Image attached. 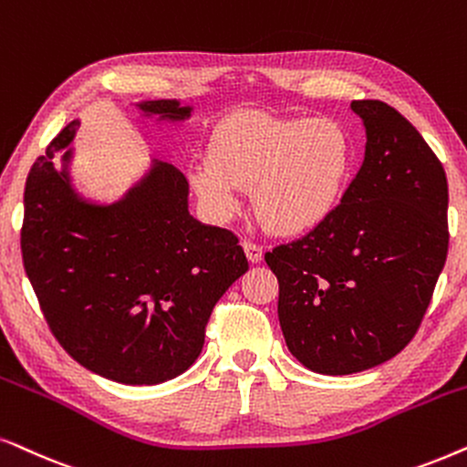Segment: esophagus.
<instances>
[{
    "label": "esophagus",
    "mask_w": 467,
    "mask_h": 467,
    "mask_svg": "<svg viewBox=\"0 0 467 467\" xmlns=\"http://www.w3.org/2000/svg\"><path fill=\"white\" fill-rule=\"evenodd\" d=\"M244 250H245V256H247V260H250V263H260V260H263V247H260L258 244H252V241H244Z\"/></svg>",
    "instance_id": "1"
}]
</instances>
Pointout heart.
Returning a JSON list of instances; mask_svg holds the SVG:
<instances>
[{"label":"heart","mask_w":467,"mask_h":467,"mask_svg":"<svg viewBox=\"0 0 467 467\" xmlns=\"http://www.w3.org/2000/svg\"><path fill=\"white\" fill-rule=\"evenodd\" d=\"M352 171V142L327 117L230 115L194 161L190 183L209 213L228 220L252 188L258 215L282 234L320 226L337 209Z\"/></svg>","instance_id":"heart-1"}]
</instances>
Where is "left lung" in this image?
Wrapping results in <instances>:
<instances>
[{
    "instance_id": "1",
    "label": "left lung",
    "mask_w": 467,
    "mask_h": 467,
    "mask_svg": "<svg viewBox=\"0 0 467 467\" xmlns=\"http://www.w3.org/2000/svg\"><path fill=\"white\" fill-rule=\"evenodd\" d=\"M365 160L337 209L265 254L279 282L285 346L316 374L348 376L393 358L419 331L449 254V183L412 123L354 99Z\"/></svg>"
}]
</instances>
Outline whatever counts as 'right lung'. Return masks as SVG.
Masks as SVG:
<instances>
[{"mask_svg":"<svg viewBox=\"0 0 467 467\" xmlns=\"http://www.w3.org/2000/svg\"><path fill=\"white\" fill-rule=\"evenodd\" d=\"M183 121L177 99L136 104ZM80 123L55 136L25 183L23 265L51 333L93 374L160 384L198 358L215 303L250 269L239 239L190 215L188 179L166 161L113 204H93L70 182ZM62 169H58V158Z\"/></svg>","mask_w":467,"mask_h":467,"instance_id":"add662e5","label":"right lung"}]
</instances>
